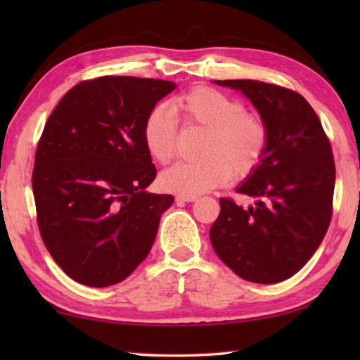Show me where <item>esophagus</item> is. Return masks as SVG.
Returning a JSON list of instances; mask_svg holds the SVG:
<instances>
[{
	"label": "esophagus",
	"mask_w": 360,
	"mask_h": 360,
	"mask_svg": "<svg viewBox=\"0 0 360 360\" xmlns=\"http://www.w3.org/2000/svg\"><path fill=\"white\" fill-rule=\"evenodd\" d=\"M176 200H178V202H195V200H198V197H197V195H182V193H179V195H176Z\"/></svg>",
	"instance_id": "esophagus-1"
}]
</instances>
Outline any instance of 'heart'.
<instances>
[{"mask_svg": "<svg viewBox=\"0 0 360 360\" xmlns=\"http://www.w3.org/2000/svg\"><path fill=\"white\" fill-rule=\"evenodd\" d=\"M186 125L208 130L197 162H178L160 174L169 192L198 195L233 179H246L260 167L268 148V127L257 114L248 112L238 98L208 85H198L174 100ZM148 154L168 163L178 152V124L167 108H150L141 125Z\"/></svg>", "mask_w": 360, "mask_h": 360, "instance_id": "1", "label": "heart"}]
</instances>
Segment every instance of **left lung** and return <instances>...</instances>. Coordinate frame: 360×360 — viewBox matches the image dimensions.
<instances>
[{"mask_svg": "<svg viewBox=\"0 0 360 360\" xmlns=\"http://www.w3.org/2000/svg\"><path fill=\"white\" fill-rule=\"evenodd\" d=\"M240 90L268 127L260 167L236 188L249 206L221 198L211 245L240 278L259 284L284 281L319 248L332 219L335 162L314 109L300 94L249 79L216 81Z\"/></svg>", "mask_w": 360, "mask_h": 360, "instance_id": "8db88e82", "label": "left lung"}]
</instances>
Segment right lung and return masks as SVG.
Masks as SVG:
<instances>
[{
    "label": "right lung",
    "mask_w": 360,
    "mask_h": 360,
    "mask_svg": "<svg viewBox=\"0 0 360 360\" xmlns=\"http://www.w3.org/2000/svg\"><path fill=\"white\" fill-rule=\"evenodd\" d=\"M174 89L101 76L75 85L49 115L32 178L36 217L47 251L75 281L117 284L148 257L174 198L146 192L157 169L141 125Z\"/></svg>",
    "instance_id": "right-lung-1"
}]
</instances>
